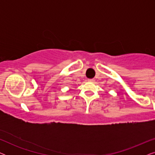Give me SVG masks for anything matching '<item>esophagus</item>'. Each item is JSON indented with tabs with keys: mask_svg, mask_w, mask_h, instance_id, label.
Instances as JSON below:
<instances>
[{
	"mask_svg": "<svg viewBox=\"0 0 155 155\" xmlns=\"http://www.w3.org/2000/svg\"><path fill=\"white\" fill-rule=\"evenodd\" d=\"M88 81L93 82H94V79H88Z\"/></svg>",
	"mask_w": 155,
	"mask_h": 155,
	"instance_id": "obj_1",
	"label": "esophagus"
}]
</instances>
